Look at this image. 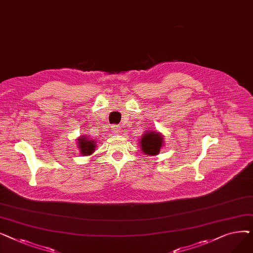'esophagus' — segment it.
Returning <instances> with one entry per match:
<instances>
[{
	"label": "esophagus",
	"instance_id": "1",
	"mask_svg": "<svg viewBox=\"0 0 253 253\" xmlns=\"http://www.w3.org/2000/svg\"><path fill=\"white\" fill-rule=\"evenodd\" d=\"M111 129H112V131L114 132V133H119V131H120V126L119 125H117V124H114V125H112L111 126Z\"/></svg>",
	"mask_w": 253,
	"mask_h": 253
}]
</instances>
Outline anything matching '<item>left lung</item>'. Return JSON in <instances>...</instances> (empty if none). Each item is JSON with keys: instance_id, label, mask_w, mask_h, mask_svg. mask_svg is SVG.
Masks as SVG:
<instances>
[{"instance_id": "8db88e82", "label": "left lung", "mask_w": 253, "mask_h": 253, "mask_svg": "<svg viewBox=\"0 0 253 253\" xmlns=\"http://www.w3.org/2000/svg\"><path fill=\"white\" fill-rule=\"evenodd\" d=\"M162 143L163 138L161 134H159L154 131L147 132V134H144V136L140 140L141 151L143 152V154H147L150 156L157 155L160 152Z\"/></svg>"}]
</instances>
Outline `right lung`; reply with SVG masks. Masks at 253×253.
<instances>
[{
	"mask_svg": "<svg viewBox=\"0 0 253 253\" xmlns=\"http://www.w3.org/2000/svg\"><path fill=\"white\" fill-rule=\"evenodd\" d=\"M78 147L80 148V152H81L83 156H88L94 152L95 142L90 140L86 136H82L78 139Z\"/></svg>",
	"mask_w": 253,
	"mask_h": 253,
	"instance_id": "right-lung-1",
	"label": "right lung"
}]
</instances>
